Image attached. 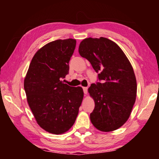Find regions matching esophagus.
I'll list each match as a JSON object with an SVG mask.
<instances>
[{"label": "esophagus", "instance_id": "esophagus-1", "mask_svg": "<svg viewBox=\"0 0 159 159\" xmlns=\"http://www.w3.org/2000/svg\"><path fill=\"white\" fill-rule=\"evenodd\" d=\"M83 92H84V94H87L88 93V88L87 87H83Z\"/></svg>", "mask_w": 159, "mask_h": 159}]
</instances>
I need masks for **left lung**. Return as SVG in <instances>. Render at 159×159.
<instances>
[{"label": "left lung", "mask_w": 159, "mask_h": 159, "mask_svg": "<svg viewBox=\"0 0 159 159\" xmlns=\"http://www.w3.org/2000/svg\"><path fill=\"white\" fill-rule=\"evenodd\" d=\"M79 52L98 73L99 82L88 88L95 100L90 120L99 130H116L127 121L137 95L136 78L131 64L120 47L107 38H88Z\"/></svg>", "instance_id": "left-lung-1"}]
</instances>
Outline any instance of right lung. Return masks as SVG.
I'll return each instance as SVG.
<instances>
[{"label": "right lung", "instance_id": "obj_1", "mask_svg": "<svg viewBox=\"0 0 159 159\" xmlns=\"http://www.w3.org/2000/svg\"><path fill=\"white\" fill-rule=\"evenodd\" d=\"M76 41L57 40L35 54L25 79L26 99L36 121L48 133L62 134L74 125L83 98L80 87L61 81L69 74V62Z\"/></svg>", "mask_w": 159, "mask_h": 159}]
</instances>
